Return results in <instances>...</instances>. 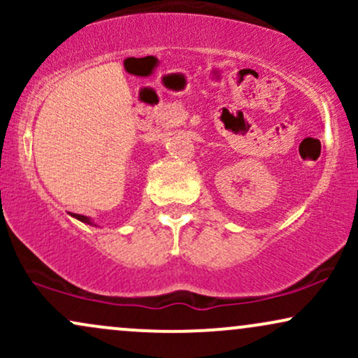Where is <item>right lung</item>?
I'll use <instances>...</instances> for the list:
<instances>
[{"label": "right lung", "instance_id": "add662e5", "mask_svg": "<svg viewBox=\"0 0 358 358\" xmlns=\"http://www.w3.org/2000/svg\"><path fill=\"white\" fill-rule=\"evenodd\" d=\"M73 217H76V219L82 220V222H87V224H90L89 219H87V217H85V215H79V213H73Z\"/></svg>", "mask_w": 358, "mask_h": 358}]
</instances>
